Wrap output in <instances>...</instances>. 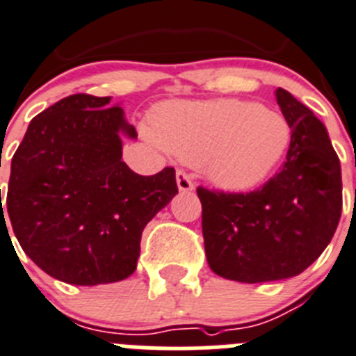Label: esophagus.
<instances>
[{"label":"esophagus","mask_w":356,"mask_h":356,"mask_svg":"<svg viewBox=\"0 0 356 356\" xmlns=\"http://www.w3.org/2000/svg\"><path fill=\"white\" fill-rule=\"evenodd\" d=\"M177 186H179V191H184V193H188V191H193L195 189V184L193 181H191V177H189L188 172L184 170H177Z\"/></svg>","instance_id":"34e87169"}]
</instances>
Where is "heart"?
<instances>
[{
    "instance_id": "b5f03b06",
    "label": "heart",
    "mask_w": 356,
    "mask_h": 356,
    "mask_svg": "<svg viewBox=\"0 0 356 356\" xmlns=\"http://www.w3.org/2000/svg\"><path fill=\"white\" fill-rule=\"evenodd\" d=\"M152 135L227 191L260 186L283 161L291 142L283 114L241 99L163 103L152 115Z\"/></svg>"
}]
</instances>
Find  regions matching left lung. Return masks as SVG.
Masks as SVG:
<instances>
[{"label":"left lung","instance_id":"obj_1","mask_svg":"<svg viewBox=\"0 0 356 356\" xmlns=\"http://www.w3.org/2000/svg\"><path fill=\"white\" fill-rule=\"evenodd\" d=\"M275 99L291 129L283 168L249 193L198 186L212 272L238 283L298 275L325 251L343 211L341 163L323 122L284 89Z\"/></svg>","mask_w":356,"mask_h":356}]
</instances>
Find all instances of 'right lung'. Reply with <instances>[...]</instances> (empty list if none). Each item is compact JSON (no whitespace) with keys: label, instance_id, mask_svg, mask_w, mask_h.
Segmentation results:
<instances>
[{"label":"right lung","instance_id":"1","mask_svg":"<svg viewBox=\"0 0 356 356\" xmlns=\"http://www.w3.org/2000/svg\"><path fill=\"white\" fill-rule=\"evenodd\" d=\"M121 135L137 138L122 108L79 92L33 118L12 158L0 219L63 283L96 286L131 275L145 225L179 193L172 167L138 175L122 161Z\"/></svg>","mask_w":356,"mask_h":356}]
</instances>
